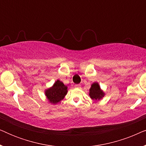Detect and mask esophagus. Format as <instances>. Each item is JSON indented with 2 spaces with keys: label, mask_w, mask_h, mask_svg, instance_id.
Masks as SVG:
<instances>
[{
  "label": "esophagus",
  "mask_w": 146,
  "mask_h": 146,
  "mask_svg": "<svg viewBox=\"0 0 146 146\" xmlns=\"http://www.w3.org/2000/svg\"><path fill=\"white\" fill-rule=\"evenodd\" d=\"M75 88H81V85L80 84H76L74 86Z\"/></svg>",
  "instance_id": "obj_1"
}]
</instances>
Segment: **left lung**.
<instances>
[{
    "label": "left lung",
    "instance_id": "obj_1",
    "mask_svg": "<svg viewBox=\"0 0 146 146\" xmlns=\"http://www.w3.org/2000/svg\"><path fill=\"white\" fill-rule=\"evenodd\" d=\"M89 95L94 100H100L104 96L105 94L102 90L98 82H94L91 85Z\"/></svg>",
    "mask_w": 146,
    "mask_h": 146
}]
</instances>
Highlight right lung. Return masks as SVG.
Segmentation results:
<instances>
[{
    "mask_svg": "<svg viewBox=\"0 0 146 146\" xmlns=\"http://www.w3.org/2000/svg\"><path fill=\"white\" fill-rule=\"evenodd\" d=\"M67 89L68 87L62 82L57 80L52 86L46 90L45 95L50 102L56 104L64 98L68 92Z\"/></svg>",
    "mask_w": 146,
    "mask_h": 146,
    "instance_id": "obj_1",
    "label": "right lung"
}]
</instances>
